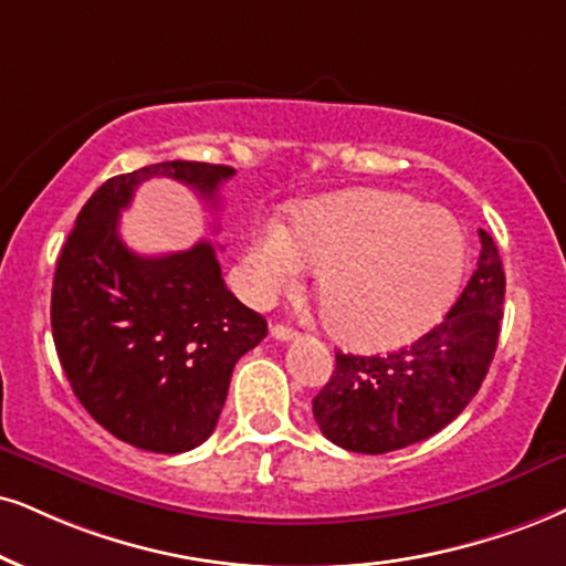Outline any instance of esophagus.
I'll return each mask as SVG.
<instances>
[{
	"label": "esophagus",
	"mask_w": 566,
	"mask_h": 566,
	"mask_svg": "<svg viewBox=\"0 0 566 566\" xmlns=\"http://www.w3.org/2000/svg\"><path fill=\"white\" fill-rule=\"evenodd\" d=\"M270 336L275 338V340H294L298 333L294 331V327H289V325H272L270 327Z\"/></svg>",
	"instance_id": "34e87169"
}]
</instances>
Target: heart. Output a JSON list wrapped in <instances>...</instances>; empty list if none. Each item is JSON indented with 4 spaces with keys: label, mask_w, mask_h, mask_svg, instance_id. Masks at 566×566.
<instances>
[{
    "label": "heart",
    "mask_w": 566,
    "mask_h": 566,
    "mask_svg": "<svg viewBox=\"0 0 566 566\" xmlns=\"http://www.w3.org/2000/svg\"><path fill=\"white\" fill-rule=\"evenodd\" d=\"M317 264V294L340 338L367 348L407 344L436 325L464 275L459 222L420 199L354 191L296 209L291 230L256 226L247 285L256 302L296 285Z\"/></svg>",
    "instance_id": "obj_1"
}]
</instances>
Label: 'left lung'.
<instances>
[{"instance_id": "1", "label": "left lung", "mask_w": 566, "mask_h": 566, "mask_svg": "<svg viewBox=\"0 0 566 566\" xmlns=\"http://www.w3.org/2000/svg\"><path fill=\"white\" fill-rule=\"evenodd\" d=\"M504 264L480 230L478 270L441 325L399 352H336V369L312 399L327 441L357 453H388L436 436L483 386L504 315Z\"/></svg>"}]
</instances>
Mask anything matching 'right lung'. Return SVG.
I'll use <instances>...</instances> for the list:
<instances>
[{
	"instance_id": "right-lung-1",
	"label": "right lung",
	"mask_w": 566,
	"mask_h": 566,
	"mask_svg": "<svg viewBox=\"0 0 566 566\" xmlns=\"http://www.w3.org/2000/svg\"><path fill=\"white\" fill-rule=\"evenodd\" d=\"M233 167L157 163L109 178L70 230L52 285V336L73 394L120 441L184 453L212 436L235 361L268 323L226 289L209 241L165 256L125 247L117 218L149 178L191 186L218 207Z\"/></svg>"
}]
</instances>
